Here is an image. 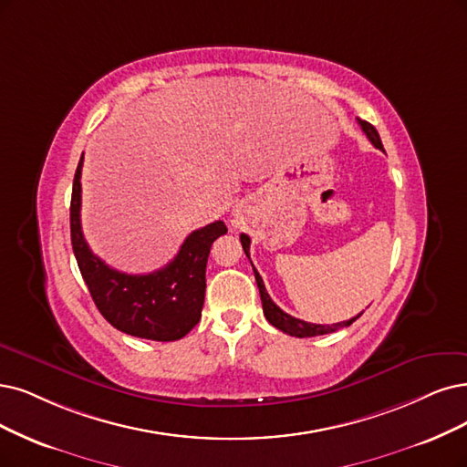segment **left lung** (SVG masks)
I'll return each mask as SVG.
<instances>
[{
	"mask_svg": "<svg viewBox=\"0 0 467 467\" xmlns=\"http://www.w3.org/2000/svg\"><path fill=\"white\" fill-rule=\"evenodd\" d=\"M358 123H359L361 130H364L366 136L371 140V144H373L375 148H379V150H383L381 138H379V132L375 130V127L369 125L368 120H361V119H358ZM383 151H385V150H383ZM240 243H243V248H244V252H246V255H248V260H250V236H248V234H240ZM254 275H255L257 288H260V296H262V306H264V316H265V319H267L273 327H277L279 331H283V333H286V335H290V337L306 338V337H317V335L335 333V331L342 329V327L352 325V323L361 316V314H359V316H356V317H352V319H348V321H340V323H333V325H316V323H307V321L296 319V317H292V316L285 314L283 309L271 300V296L267 295V290H265L264 279L260 277V273H257V271L254 269Z\"/></svg>",
	"mask_w": 467,
	"mask_h": 467,
	"instance_id": "left-lung-1",
	"label": "left lung"
}]
</instances>
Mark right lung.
Here are the masks:
<instances>
[{
  "mask_svg": "<svg viewBox=\"0 0 467 467\" xmlns=\"http://www.w3.org/2000/svg\"><path fill=\"white\" fill-rule=\"evenodd\" d=\"M78 161L71 196V243L82 279L99 314L120 333L171 342L194 329L202 317L205 296V265L210 248L227 233L223 221L190 233L175 260L148 275H127L109 267L90 250L80 227Z\"/></svg>",
  "mask_w": 467,
  "mask_h": 467,
  "instance_id": "right-lung-1",
  "label": "right lung"
}]
</instances>
